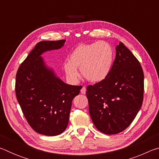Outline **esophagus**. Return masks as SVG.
Instances as JSON below:
<instances>
[{
	"label": "esophagus",
	"mask_w": 159,
	"mask_h": 159,
	"mask_svg": "<svg viewBox=\"0 0 159 159\" xmlns=\"http://www.w3.org/2000/svg\"><path fill=\"white\" fill-rule=\"evenodd\" d=\"M80 93H81L82 94H83V95H85V94L86 93V88L85 87H83L82 89L80 90Z\"/></svg>",
	"instance_id": "1"
}]
</instances>
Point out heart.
Returning a JSON list of instances; mask_svg holds the SVG:
<instances>
[{
	"instance_id": "heart-1",
	"label": "heart",
	"mask_w": 159,
	"mask_h": 159,
	"mask_svg": "<svg viewBox=\"0 0 159 159\" xmlns=\"http://www.w3.org/2000/svg\"><path fill=\"white\" fill-rule=\"evenodd\" d=\"M114 61V51L106 42L81 43L75 48L69 55V61L64 64L66 76L76 80L80 69L83 76L91 83L104 80L111 71Z\"/></svg>"
}]
</instances>
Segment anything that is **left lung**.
<instances>
[{"mask_svg": "<svg viewBox=\"0 0 159 159\" xmlns=\"http://www.w3.org/2000/svg\"><path fill=\"white\" fill-rule=\"evenodd\" d=\"M116 58L107 79L88 85L86 95L89 112L98 130L107 134L125 130L141 109L144 73L131 51L119 42Z\"/></svg>", "mask_w": 159, "mask_h": 159, "instance_id": "1", "label": "left lung"}]
</instances>
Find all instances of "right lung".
Segmentation results:
<instances>
[{
  "label": "right lung",
  "instance_id": "add662e5",
  "mask_svg": "<svg viewBox=\"0 0 159 159\" xmlns=\"http://www.w3.org/2000/svg\"><path fill=\"white\" fill-rule=\"evenodd\" d=\"M65 41L38 43L16 75V97L26 120L36 133L48 136L66 130L72 100L82 88L63 82L41 57L47 51L60 49Z\"/></svg>",
  "mask_w": 159,
  "mask_h": 159
}]
</instances>
